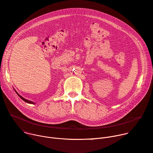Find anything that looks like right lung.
Segmentation results:
<instances>
[{"label": "right lung", "instance_id": "add662e5", "mask_svg": "<svg viewBox=\"0 0 153 153\" xmlns=\"http://www.w3.org/2000/svg\"><path fill=\"white\" fill-rule=\"evenodd\" d=\"M16 94H18V95L20 97V98H21L23 101H25V102H26V103H31V104H34V102H33V101H29V100H26V99H25V98H23V97H22L21 95H19L17 92H16Z\"/></svg>", "mask_w": 153, "mask_h": 153}]
</instances>
